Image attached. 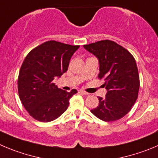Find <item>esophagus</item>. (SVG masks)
<instances>
[{
    "instance_id": "1",
    "label": "esophagus",
    "mask_w": 158,
    "mask_h": 158,
    "mask_svg": "<svg viewBox=\"0 0 158 158\" xmlns=\"http://www.w3.org/2000/svg\"><path fill=\"white\" fill-rule=\"evenodd\" d=\"M79 92L81 93V94H83V95H89V93H87V92H86V91H84V90H80L79 91Z\"/></svg>"
}]
</instances>
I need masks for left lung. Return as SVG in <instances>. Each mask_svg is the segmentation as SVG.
<instances>
[{
  "label": "left lung",
  "instance_id": "1",
  "mask_svg": "<svg viewBox=\"0 0 158 158\" xmlns=\"http://www.w3.org/2000/svg\"><path fill=\"white\" fill-rule=\"evenodd\" d=\"M83 47L98 58V78L104 79L107 89L105 97H98L99 105L91 112L104 122L122 118L129 112L138 97L139 76L135 58L126 48L108 40Z\"/></svg>",
  "mask_w": 158,
  "mask_h": 158
}]
</instances>
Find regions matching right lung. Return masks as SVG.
I'll return each mask as SVG.
<instances>
[{
	"label": "right lung",
	"mask_w": 158,
	"mask_h": 158,
	"mask_svg": "<svg viewBox=\"0 0 158 158\" xmlns=\"http://www.w3.org/2000/svg\"><path fill=\"white\" fill-rule=\"evenodd\" d=\"M79 48L50 40L32 49L25 58L18 78V91L23 105L36 120L51 122L67 110L69 100L77 90L59 89L53 81L67 72L71 57Z\"/></svg>",
	"instance_id": "add662e5"
}]
</instances>
